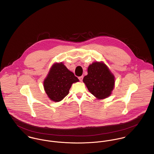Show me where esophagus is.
<instances>
[{
  "mask_svg": "<svg viewBox=\"0 0 154 154\" xmlns=\"http://www.w3.org/2000/svg\"><path fill=\"white\" fill-rule=\"evenodd\" d=\"M83 78H84V76H79L78 78H79V79L80 81H82Z\"/></svg>",
  "mask_w": 154,
  "mask_h": 154,
  "instance_id": "obj_1",
  "label": "esophagus"
}]
</instances>
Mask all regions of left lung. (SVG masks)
Segmentation results:
<instances>
[{
	"label": "left lung",
	"instance_id": "obj_1",
	"mask_svg": "<svg viewBox=\"0 0 154 154\" xmlns=\"http://www.w3.org/2000/svg\"><path fill=\"white\" fill-rule=\"evenodd\" d=\"M88 91L98 99L110 96L114 86V76L103 63L94 62L88 68L83 79Z\"/></svg>",
	"mask_w": 154,
	"mask_h": 154
}]
</instances>
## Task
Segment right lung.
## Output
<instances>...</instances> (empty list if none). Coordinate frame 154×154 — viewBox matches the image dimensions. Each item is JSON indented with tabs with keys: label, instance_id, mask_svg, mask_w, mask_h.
Masks as SVG:
<instances>
[{
	"label": "right lung",
	"instance_id": "right-lung-1",
	"mask_svg": "<svg viewBox=\"0 0 154 154\" xmlns=\"http://www.w3.org/2000/svg\"><path fill=\"white\" fill-rule=\"evenodd\" d=\"M79 79L62 63L53 65L44 81V90L54 102L62 100L69 94L72 84Z\"/></svg>",
	"mask_w": 154,
	"mask_h": 154
}]
</instances>
